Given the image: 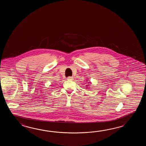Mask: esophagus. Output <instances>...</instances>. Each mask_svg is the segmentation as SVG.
Masks as SVG:
<instances>
[{
    "mask_svg": "<svg viewBox=\"0 0 146 146\" xmlns=\"http://www.w3.org/2000/svg\"><path fill=\"white\" fill-rule=\"evenodd\" d=\"M73 79H74V78L72 77H67V80H72Z\"/></svg>",
    "mask_w": 146,
    "mask_h": 146,
    "instance_id": "1",
    "label": "esophagus"
}]
</instances>
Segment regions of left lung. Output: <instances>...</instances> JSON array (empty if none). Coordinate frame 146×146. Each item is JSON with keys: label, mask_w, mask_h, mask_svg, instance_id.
<instances>
[{"label": "left lung", "mask_w": 146, "mask_h": 146, "mask_svg": "<svg viewBox=\"0 0 146 146\" xmlns=\"http://www.w3.org/2000/svg\"><path fill=\"white\" fill-rule=\"evenodd\" d=\"M89 83H90V82H88V84H89ZM88 85H89V84H88V85H87V86H88Z\"/></svg>", "instance_id": "8db88e82"}]
</instances>
